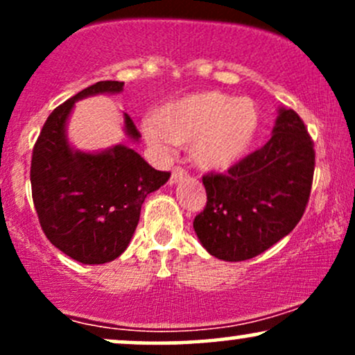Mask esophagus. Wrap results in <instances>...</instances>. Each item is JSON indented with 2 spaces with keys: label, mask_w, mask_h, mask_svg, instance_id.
<instances>
[{
  "label": "esophagus",
  "mask_w": 355,
  "mask_h": 355,
  "mask_svg": "<svg viewBox=\"0 0 355 355\" xmlns=\"http://www.w3.org/2000/svg\"><path fill=\"white\" fill-rule=\"evenodd\" d=\"M187 177V172L183 168H180V166H177V168L173 170L172 172V177H170V185H177L178 182H182L183 178Z\"/></svg>",
  "instance_id": "1"
}]
</instances>
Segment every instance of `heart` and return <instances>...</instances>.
I'll list each match as a JSON object with an SVG mask.
<instances>
[{
	"label": "heart",
	"mask_w": 355,
	"mask_h": 355,
	"mask_svg": "<svg viewBox=\"0 0 355 355\" xmlns=\"http://www.w3.org/2000/svg\"><path fill=\"white\" fill-rule=\"evenodd\" d=\"M260 126L257 105L222 92H200L166 101L141 125L155 152L190 145V158L205 172H223L247 157Z\"/></svg>",
	"instance_id": "heart-1"
}]
</instances>
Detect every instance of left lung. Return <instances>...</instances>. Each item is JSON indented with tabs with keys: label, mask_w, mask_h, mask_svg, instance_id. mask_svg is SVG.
Listing matches in <instances>:
<instances>
[{
	"label": "left lung",
	"mask_w": 355,
	"mask_h": 355,
	"mask_svg": "<svg viewBox=\"0 0 355 355\" xmlns=\"http://www.w3.org/2000/svg\"><path fill=\"white\" fill-rule=\"evenodd\" d=\"M315 153L294 110L277 108L272 137L227 175H205L207 207L193 220L202 247L225 262L262 254L291 234L311 195Z\"/></svg>",
	"instance_id": "8db88e82"
}]
</instances>
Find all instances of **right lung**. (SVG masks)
<instances>
[{
    "label": "right lung",
    "mask_w": 355,
    "mask_h": 355,
    "mask_svg": "<svg viewBox=\"0 0 355 355\" xmlns=\"http://www.w3.org/2000/svg\"><path fill=\"white\" fill-rule=\"evenodd\" d=\"M123 81H98L64 101L44 121L31 158V191L48 240L73 260L107 263L128 247L146 195L168 182V172L150 166L135 150L113 145L83 152L68 140V121L76 101L123 92ZM123 132L140 133L123 113Z\"/></svg>",
    "instance_id": "obj_1"
}]
</instances>
